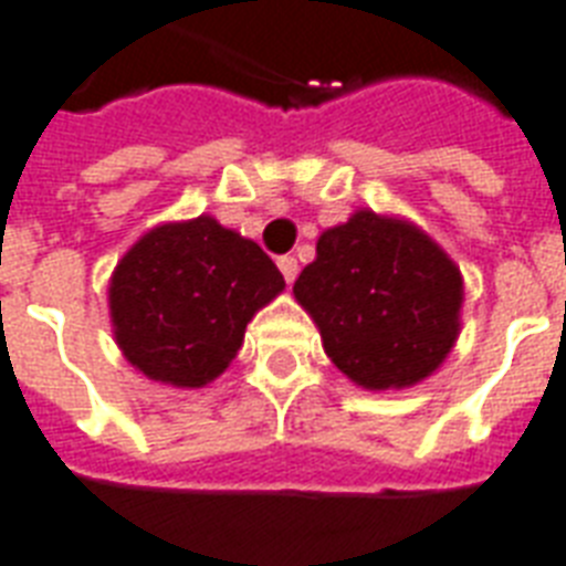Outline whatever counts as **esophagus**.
Masks as SVG:
<instances>
[{"label": "esophagus", "mask_w": 566, "mask_h": 566, "mask_svg": "<svg viewBox=\"0 0 566 566\" xmlns=\"http://www.w3.org/2000/svg\"><path fill=\"white\" fill-rule=\"evenodd\" d=\"M279 270H282L284 282L293 284L296 282V273H300V264H296V258L293 255H282L279 258Z\"/></svg>", "instance_id": "esophagus-1"}]
</instances>
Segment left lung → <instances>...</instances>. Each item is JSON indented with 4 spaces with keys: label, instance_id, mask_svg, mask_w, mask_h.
<instances>
[{
    "label": "left lung",
    "instance_id": "1",
    "mask_svg": "<svg viewBox=\"0 0 566 566\" xmlns=\"http://www.w3.org/2000/svg\"><path fill=\"white\" fill-rule=\"evenodd\" d=\"M293 293L337 370L370 390L426 378L458 337V266L420 229L373 211L319 234Z\"/></svg>",
    "mask_w": 566,
    "mask_h": 566
}]
</instances>
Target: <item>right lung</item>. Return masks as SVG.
<instances>
[{
  "label": "right lung",
  "instance_id": "obj_1",
  "mask_svg": "<svg viewBox=\"0 0 566 566\" xmlns=\"http://www.w3.org/2000/svg\"><path fill=\"white\" fill-rule=\"evenodd\" d=\"M282 287L273 258L211 217L158 226L114 270V335L144 376L202 387L229 367L247 323Z\"/></svg>",
  "mask_w": 566,
  "mask_h": 566
}]
</instances>
